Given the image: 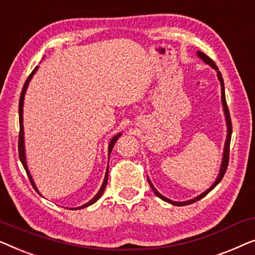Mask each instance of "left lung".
I'll use <instances>...</instances> for the list:
<instances>
[{
	"instance_id": "left-lung-1",
	"label": "left lung",
	"mask_w": 255,
	"mask_h": 255,
	"mask_svg": "<svg viewBox=\"0 0 255 255\" xmlns=\"http://www.w3.org/2000/svg\"><path fill=\"white\" fill-rule=\"evenodd\" d=\"M196 55H198V56L200 57V59L203 61L204 63L209 64V66H210L211 68H213V69L216 70V73H217V78H218V81H220V83H221V91H222V97H221V98H222V106H223V112H224V116H225V123H227V138H225L224 150H223V157H222V163H221V166H220V172H218L216 180L214 181V184L211 185L210 187L207 189V191H204L203 193H201L200 195L195 196V198H193V199H191V200H187V201H182V202H178V201H173V200L167 199L166 196L162 195L158 191H157L156 187H155V186L152 185V182L150 181V179H149V177H148V182H149L150 187H151V189L153 191V193H155V194H156L157 196H158L159 199H162L163 201H165V202H167V203L173 204V206H187V204L194 203V202H196V201H199V200H201L202 198H204V196H206V195L208 194V193H209L210 191H213V189H214L215 187H216V186H217L218 184H220L221 180H222V179H223V177H224L225 171H227V168H228V164H229V151H230V150H229V148H230V142H231L232 125H231L230 113H229V109H228V105H227V99H225V90H224V82H223V77H222V74L220 73V70H218L217 66H216V64H215L214 61L211 60L209 56H207L206 54H204V53L200 52V51L196 52Z\"/></svg>"
}]
</instances>
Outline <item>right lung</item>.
Returning <instances> with one entry per match:
<instances>
[{"label": "right lung", "instance_id": "add662e5", "mask_svg": "<svg viewBox=\"0 0 255 255\" xmlns=\"http://www.w3.org/2000/svg\"><path fill=\"white\" fill-rule=\"evenodd\" d=\"M38 68H39L38 66L34 68L33 71H32V73H31L30 76L27 77L26 82H25V83H24L23 89H21L20 98H19V109H18V111H19V139H18V151H19V159H20L21 164H23L25 171H26L27 177H28V179H30L32 186H33V188L35 189V191H37V192L39 193V194H40V192H39L38 188H37V185L34 184V180H33V178H32V175H31V173H30V170H28V167H27L26 156H25V141H24V126H23V106H24L25 93H26V90H27V88H28V84H30V81L32 80V77H33L34 74L37 73ZM121 135H123V132L120 131V132H118L117 135H114L112 138H111V141H110V143H109V159H110L111 151H112L114 144H116V142L118 141V138H119ZM107 180H109V165H107V168H106V172H105V177H104L103 184H102V186H100L99 191L97 192V194H96L95 196H93V198H92L90 201H89V202L82 204V206H80V207H76V208H67V209H70V210L83 209V208H87V207H89V206H91V204H93L95 202H97V201L99 200L100 196L103 195L104 191H105L106 185H107ZM40 195H41V194H40Z\"/></svg>", "mask_w": 255, "mask_h": 255}]
</instances>
